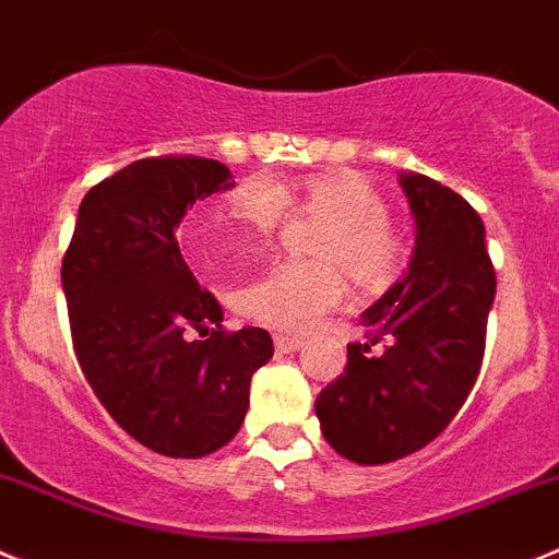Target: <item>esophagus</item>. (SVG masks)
Returning a JSON list of instances; mask_svg holds the SVG:
<instances>
[{
	"label": "esophagus",
	"instance_id": "34e87169",
	"mask_svg": "<svg viewBox=\"0 0 559 559\" xmlns=\"http://www.w3.org/2000/svg\"><path fill=\"white\" fill-rule=\"evenodd\" d=\"M274 348L280 354H294V350L301 348V340L299 337H290V334H276L274 337Z\"/></svg>",
	"mask_w": 559,
	"mask_h": 559
}]
</instances>
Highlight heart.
I'll list each match as a JSON object with an SVG mask.
<instances>
[{"label": "heart", "mask_w": 559, "mask_h": 559, "mask_svg": "<svg viewBox=\"0 0 559 559\" xmlns=\"http://www.w3.org/2000/svg\"><path fill=\"white\" fill-rule=\"evenodd\" d=\"M285 183L252 175L227 197L225 214L197 222L191 241L209 260L260 247L288 216ZM296 203L332 216L318 236L323 263L280 260L236 290V310L276 332H307L345 299L337 262L362 285L386 283L403 260V243L390 227V205L362 175H312L301 183Z\"/></svg>", "instance_id": "obj_1"}]
</instances>
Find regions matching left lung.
I'll return each instance as SVG.
<instances>
[{
	"label": "left lung",
	"instance_id": "left-lung-1",
	"mask_svg": "<svg viewBox=\"0 0 559 559\" xmlns=\"http://www.w3.org/2000/svg\"><path fill=\"white\" fill-rule=\"evenodd\" d=\"M397 180L414 216L412 263L362 312L370 340L348 345L345 373L316 401L323 439L365 466L417 453L453 423L480 373L497 294L477 211L425 175Z\"/></svg>",
	"mask_w": 559,
	"mask_h": 559
}]
</instances>
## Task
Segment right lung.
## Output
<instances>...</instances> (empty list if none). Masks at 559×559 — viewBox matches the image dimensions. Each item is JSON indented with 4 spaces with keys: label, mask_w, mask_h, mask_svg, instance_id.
<instances>
[{
    "label": "right lung",
    "mask_w": 559,
    "mask_h": 559,
    "mask_svg": "<svg viewBox=\"0 0 559 559\" xmlns=\"http://www.w3.org/2000/svg\"><path fill=\"white\" fill-rule=\"evenodd\" d=\"M233 186L214 158H140L84 194L62 258L84 379L126 433L169 459L225 448L247 417L252 373L274 354L265 329H222L219 301L175 241L197 200Z\"/></svg>",
    "instance_id": "add662e5"
}]
</instances>
